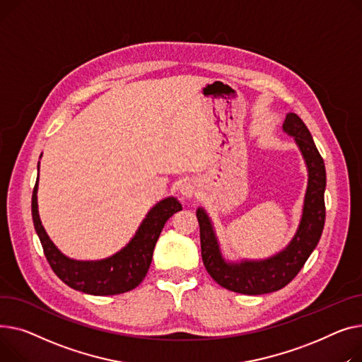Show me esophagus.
<instances>
[{"instance_id": "34e87169", "label": "esophagus", "mask_w": 362, "mask_h": 362, "mask_svg": "<svg viewBox=\"0 0 362 362\" xmlns=\"http://www.w3.org/2000/svg\"><path fill=\"white\" fill-rule=\"evenodd\" d=\"M180 193L185 199H191L193 196H196V193H197V184H196V181H193V180L182 181L181 185H180Z\"/></svg>"}]
</instances>
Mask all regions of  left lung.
<instances>
[{
	"mask_svg": "<svg viewBox=\"0 0 362 362\" xmlns=\"http://www.w3.org/2000/svg\"><path fill=\"white\" fill-rule=\"evenodd\" d=\"M282 130L293 137L308 173L301 219L285 248L267 259L228 260L207 211L203 207L196 211L200 225L202 259L206 270L221 286L238 293L262 295L286 286L311 256L325 228L326 168L323 158L318 153L307 125L298 115L288 112Z\"/></svg>",
	"mask_w": 362,
	"mask_h": 362,
	"instance_id": "8db88e82",
	"label": "left lung"
}]
</instances>
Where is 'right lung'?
Wrapping results in <instances>:
<instances>
[{"instance_id":"1","label":"right lung","mask_w":362,"mask_h":362,"mask_svg":"<svg viewBox=\"0 0 362 362\" xmlns=\"http://www.w3.org/2000/svg\"><path fill=\"white\" fill-rule=\"evenodd\" d=\"M37 187L39 162L32 196V218L36 233L58 278L70 288L89 295H117L140 285L151 267L153 250L166 221L182 209L177 197H165L147 211L133 238L119 251L100 260H76L58 250L42 225L37 210Z\"/></svg>"}]
</instances>
